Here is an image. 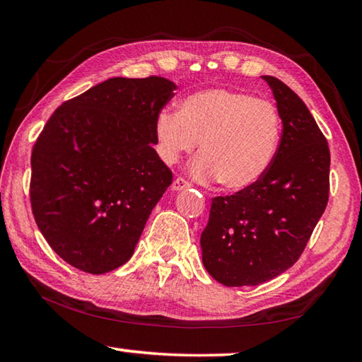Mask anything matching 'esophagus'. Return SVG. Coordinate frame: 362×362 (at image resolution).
<instances>
[{"label":"esophagus","instance_id":"esophagus-1","mask_svg":"<svg viewBox=\"0 0 362 362\" xmlns=\"http://www.w3.org/2000/svg\"><path fill=\"white\" fill-rule=\"evenodd\" d=\"M189 188V182H187L182 177H177V179L173 182V189L174 192H182V189Z\"/></svg>","mask_w":362,"mask_h":362}]
</instances>
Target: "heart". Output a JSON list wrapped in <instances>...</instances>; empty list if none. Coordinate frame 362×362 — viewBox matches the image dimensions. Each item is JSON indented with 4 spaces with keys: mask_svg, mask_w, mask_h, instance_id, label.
Masks as SVG:
<instances>
[{
    "mask_svg": "<svg viewBox=\"0 0 362 362\" xmlns=\"http://www.w3.org/2000/svg\"><path fill=\"white\" fill-rule=\"evenodd\" d=\"M155 136L166 164H175L201 142L189 174L238 192L255 185L272 166L281 119L272 102L238 90L206 89L183 99L179 112H159Z\"/></svg>",
    "mask_w": 362,
    "mask_h": 362,
    "instance_id": "heart-1",
    "label": "heart"
}]
</instances>
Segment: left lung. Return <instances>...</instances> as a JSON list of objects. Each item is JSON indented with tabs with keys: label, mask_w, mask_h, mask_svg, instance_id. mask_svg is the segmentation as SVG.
<instances>
[{
	"label": "left lung",
	"mask_w": 362,
	"mask_h": 362,
	"mask_svg": "<svg viewBox=\"0 0 362 362\" xmlns=\"http://www.w3.org/2000/svg\"><path fill=\"white\" fill-rule=\"evenodd\" d=\"M283 136L272 166L255 185L212 199L201 233L203 263L228 287L259 286L302 255L329 201L327 140L303 100L274 76Z\"/></svg>",
	"instance_id": "1"
}]
</instances>
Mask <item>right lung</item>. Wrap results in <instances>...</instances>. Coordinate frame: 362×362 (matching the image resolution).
Returning a JSON list of instances; mask_svg holds the SVG:
<instances>
[{
    "mask_svg": "<svg viewBox=\"0 0 362 362\" xmlns=\"http://www.w3.org/2000/svg\"><path fill=\"white\" fill-rule=\"evenodd\" d=\"M175 89L161 76L110 78L46 122L32 151L30 201L42 236L71 267L103 274L132 257L173 183L153 145Z\"/></svg>",
    "mask_w": 362,
    "mask_h": 362,
    "instance_id": "add662e5",
    "label": "right lung"
}]
</instances>
